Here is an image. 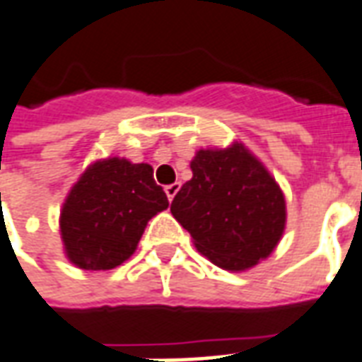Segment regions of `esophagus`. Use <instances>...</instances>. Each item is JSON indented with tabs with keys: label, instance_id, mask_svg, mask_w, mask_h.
Here are the masks:
<instances>
[{
	"label": "esophagus",
	"instance_id": "34e87169",
	"mask_svg": "<svg viewBox=\"0 0 362 362\" xmlns=\"http://www.w3.org/2000/svg\"><path fill=\"white\" fill-rule=\"evenodd\" d=\"M178 189H180V184H178V182H174V184H170V186H166V188H164V192H166V198H168V202H173L174 196L178 194Z\"/></svg>",
	"mask_w": 362,
	"mask_h": 362
}]
</instances>
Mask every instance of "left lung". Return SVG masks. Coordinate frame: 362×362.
Returning <instances> with one entry per match:
<instances>
[{
    "label": "left lung",
    "mask_w": 362,
    "mask_h": 362,
    "mask_svg": "<svg viewBox=\"0 0 362 362\" xmlns=\"http://www.w3.org/2000/svg\"><path fill=\"white\" fill-rule=\"evenodd\" d=\"M189 168L170 211L196 249L231 272L270 257L286 229V199L269 168L241 141L199 148Z\"/></svg>",
    "instance_id": "obj_1"
}]
</instances>
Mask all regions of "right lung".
<instances>
[{"mask_svg":"<svg viewBox=\"0 0 362 362\" xmlns=\"http://www.w3.org/2000/svg\"><path fill=\"white\" fill-rule=\"evenodd\" d=\"M168 207L153 166L107 156L92 163L60 209L66 259L82 270H111L137 251L148 219Z\"/></svg>","mask_w":362,"mask_h":362,"instance_id":"obj_1","label":"right lung"}]
</instances>
